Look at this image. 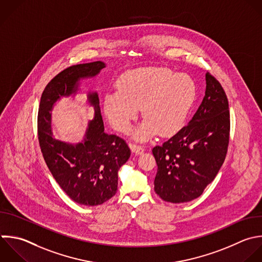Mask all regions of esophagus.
<instances>
[{"instance_id": "esophagus-1", "label": "esophagus", "mask_w": 262, "mask_h": 262, "mask_svg": "<svg viewBox=\"0 0 262 262\" xmlns=\"http://www.w3.org/2000/svg\"><path fill=\"white\" fill-rule=\"evenodd\" d=\"M129 146L131 148V150L135 154H142L144 151V148L141 146V145H138V144H135V143H132L130 142L129 143Z\"/></svg>"}]
</instances>
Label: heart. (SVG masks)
<instances>
[{"instance_id": "heart-1", "label": "heart", "mask_w": 262, "mask_h": 262, "mask_svg": "<svg viewBox=\"0 0 262 262\" xmlns=\"http://www.w3.org/2000/svg\"><path fill=\"white\" fill-rule=\"evenodd\" d=\"M196 95L195 84L185 74L166 68H143L122 76L118 90L105 95L103 106L112 126L129 131L139 108L145 118L135 137L145 140L158 132L172 135L185 123Z\"/></svg>"}]
</instances>
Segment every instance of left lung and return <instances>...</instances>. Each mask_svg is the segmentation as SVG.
<instances>
[{
  "mask_svg": "<svg viewBox=\"0 0 262 262\" xmlns=\"http://www.w3.org/2000/svg\"><path fill=\"white\" fill-rule=\"evenodd\" d=\"M206 84L203 101L188 125L151 150L158 166L155 191L166 202L184 203L200 196L225 160L230 130L228 100L209 72Z\"/></svg>",
  "mask_w": 262,
  "mask_h": 262,
  "instance_id": "left-lung-1",
  "label": "left lung"
}]
</instances>
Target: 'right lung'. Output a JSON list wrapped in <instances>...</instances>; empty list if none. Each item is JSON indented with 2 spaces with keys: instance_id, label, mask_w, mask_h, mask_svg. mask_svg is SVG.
I'll return each instance as SVG.
<instances>
[{
  "instance_id": "add662e5",
  "label": "right lung",
  "mask_w": 262,
  "mask_h": 262,
  "mask_svg": "<svg viewBox=\"0 0 262 262\" xmlns=\"http://www.w3.org/2000/svg\"><path fill=\"white\" fill-rule=\"evenodd\" d=\"M105 63L94 61L72 66L56 75L45 87L38 112V138L44 160L66 193L85 206L101 205L118 189V171L130 158L126 141L104 132L96 93L88 95L94 106V119L83 142L72 145L56 140L51 133L50 111L60 96L75 93L81 78L96 76Z\"/></svg>"
}]
</instances>
